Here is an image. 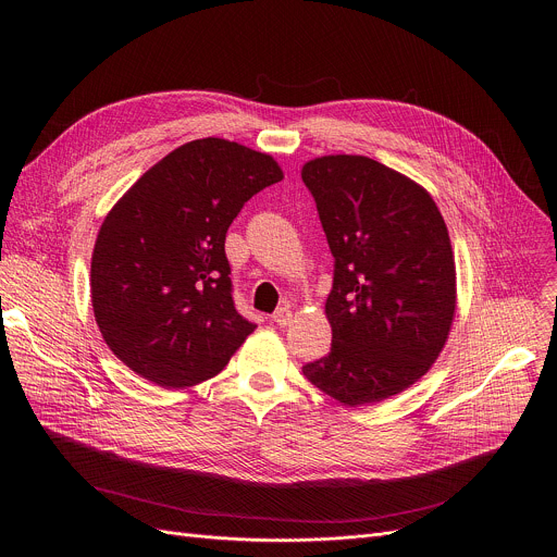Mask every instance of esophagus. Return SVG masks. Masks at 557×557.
Wrapping results in <instances>:
<instances>
[{
    "mask_svg": "<svg viewBox=\"0 0 557 557\" xmlns=\"http://www.w3.org/2000/svg\"><path fill=\"white\" fill-rule=\"evenodd\" d=\"M290 320H293V312H290L288 306H280V308L273 312V322H275L280 329L288 326Z\"/></svg>",
    "mask_w": 557,
    "mask_h": 557,
    "instance_id": "esophagus-1",
    "label": "esophagus"
}]
</instances>
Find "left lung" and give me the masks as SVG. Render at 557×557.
Masks as SVG:
<instances>
[{
	"label": "left lung",
	"instance_id": "1",
	"mask_svg": "<svg viewBox=\"0 0 557 557\" xmlns=\"http://www.w3.org/2000/svg\"><path fill=\"white\" fill-rule=\"evenodd\" d=\"M331 253V352L301 368L344 406L376 404L421 379L456 310L445 220L414 181L368 156H322L301 168Z\"/></svg>",
	"mask_w": 557,
	"mask_h": 557
}]
</instances>
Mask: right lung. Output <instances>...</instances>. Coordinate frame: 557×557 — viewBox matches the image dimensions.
<instances>
[{"instance_id":"1","label":"right lung","mask_w":557,"mask_h":557,"mask_svg":"<svg viewBox=\"0 0 557 557\" xmlns=\"http://www.w3.org/2000/svg\"><path fill=\"white\" fill-rule=\"evenodd\" d=\"M282 181L269 153L200 138L145 172L101 224L92 308L110 350L161 387L215 376L256 331L233 301L226 231Z\"/></svg>"}]
</instances>
